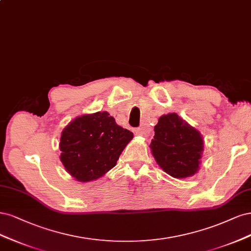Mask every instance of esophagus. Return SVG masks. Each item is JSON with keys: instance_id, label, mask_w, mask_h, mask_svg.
Returning <instances> with one entry per match:
<instances>
[{"instance_id": "1", "label": "esophagus", "mask_w": 251, "mask_h": 251, "mask_svg": "<svg viewBox=\"0 0 251 251\" xmlns=\"http://www.w3.org/2000/svg\"><path fill=\"white\" fill-rule=\"evenodd\" d=\"M134 131H135V134H137V135H142V136H147V135H148L147 131L145 130V129H143L142 127L136 128Z\"/></svg>"}]
</instances>
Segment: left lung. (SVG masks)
<instances>
[{
	"label": "left lung",
	"mask_w": 251,
	"mask_h": 251,
	"mask_svg": "<svg viewBox=\"0 0 251 251\" xmlns=\"http://www.w3.org/2000/svg\"><path fill=\"white\" fill-rule=\"evenodd\" d=\"M150 148L166 173L175 178H185L197 172L203 141L200 132L180 117L168 114L158 119Z\"/></svg>",
	"instance_id": "left-lung-1"
}]
</instances>
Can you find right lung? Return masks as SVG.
Here are the masks:
<instances>
[{
  "label": "right lung",
  "mask_w": 251,
  "mask_h": 251,
  "mask_svg": "<svg viewBox=\"0 0 251 251\" xmlns=\"http://www.w3.org/2000/svg\"><path fill=\"white\" fill-rule=\"evenodd\" d=\"M132 137L106 111L78 117L61 132L60 160L78 181L98 179L116 166Z\"/></svg>",
  "instance_id": "right-lung-1"
}]
</instances>
